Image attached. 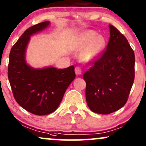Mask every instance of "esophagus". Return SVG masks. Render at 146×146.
I'll list each match as a JSON object with an SVG mask.
<instances>
[{
    "label": "esophagus",
    "mask_w": 146,
    "mask_h": 146,
    "mask_svg": "<svg viewBox=\"0 0 146 146\" xmlns=\"http://www.w3.org/2000/svg\"><path fill=\"white\" fill-rule=\"evenodd\" d=\"M75 71H76V75H81L82 74V70H81V68H80V67H78V66H77L76 68H75Z\"/></svg>",
    "instance_id": "34e87169"
}]
</instances>
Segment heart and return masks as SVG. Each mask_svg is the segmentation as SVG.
<instances>
[{"instance_id":"heart-1","label":"heart","mask_w":146,"mask_h":146,"mask_svg":"<svg viewBox=\"0 0 146 146\" xmlns=\"http://www.w3.org/2000/svg\"><path fill=\"white\" fill-rule=\"evenodd\" d=\"M97 36L93 30L85 32L78 41V48L84 52V57L88 60L98 58L105 46V39L102 36Z\"/></svg>"}]
</instances>
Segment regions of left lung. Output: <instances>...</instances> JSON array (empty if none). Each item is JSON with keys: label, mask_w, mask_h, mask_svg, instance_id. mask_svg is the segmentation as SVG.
I'll return each instance as SVG.
<instances>
[{"label": "left lung", "mask_w": 146, "mask_h": 146, "mask_svg": "<svg viewBox=\"0 0 146 146\" xmlns=\"http://www.w3.org/2000/svg\"><path fill=\"white\" fill-rule=\"evenodd\" d=\"M107 49L84 73L86 100L90 110L109 114L125 105L134 80V52L118 29L110 25Z\"/></svg>", "instance_id": "1"}]
</instances>
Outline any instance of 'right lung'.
<instances>
[{"instance_id":"right-lung-1","label":"right lung","mask_w":146,"mask_h":146,"mask_svg":"<svg viewBox=\"0 0 146 146\" xmlns=\"http://www.w3.org/2000/svg\"><path fill=\"white\" fill-rule=\"evenodd\" d=\"M49 25L50 21H44L27 29L12 46L9 57L7 75L14 98L24 110L38 116L57 110L76 78L73 66L62 69L34 68L26 63L25 51L30 36Z\"/></svg>"}]
</instances>
